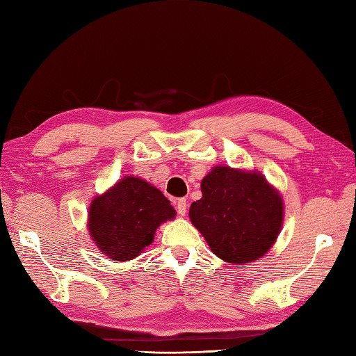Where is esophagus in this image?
<instances>
[{
    "instance_id": "34e87169",
    "label": "esophagus",
    "mask_w": 356,
    "mask_h": 356,
    "mask_svg": "<svg viewBox=\"0 0 356 356\" xmlns=\"http://www.w3.org/2000/svg\"><path fill=\"white\" fill-rule=\"evenodd\" d=\"M177 211H178L179 216H186V213H187V199H184V197L178 199V201H177Z\"/></svg>"
}]
</instances>
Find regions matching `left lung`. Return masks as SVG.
Returning a JSON list of instances; mask_svg holds the SVG:
<instances>
[{
	"instance_id": "1",
	"label": "left lung",
	"mask_w": 356,
	"mask_h": 356,
	"mask_svg": "<svg viewBox=\"0 0 356 356\" xmlns=\"http://www.w3.org/2000/svg\"><path fill=\"white\" fill-rule=\"evenodd\" d=\"M202 197L190 220L219 258L245 264L263 257L282 225V199L261 173L214 168L201 183Z\"/></svg>"
}]
</instances>
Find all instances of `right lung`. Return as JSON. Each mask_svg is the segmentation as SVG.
Here are the masks:
<instances>
[{"mask_svg":"<svg viewBox=\"0 0 356 356\" xmlns=\"http://www.w3.org/2000/svg\"><path fill=\"white\" fill-rule=\"evenodd\" d=\"M175 218L169 199L146 181L125 177L107 193L93 199L89 231L110 259L136 258L154 240L160 223Z\"/></svg>","mask_w":356,"mask_h":356,"instance_id":"obj_1","label":"right lung"}]
</instances>
